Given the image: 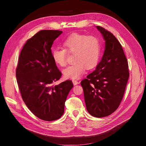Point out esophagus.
<instances>
[{
  "instance_id": "esophagus-1",
  "label": "esophagus",
  "mask_w": 146,
  "mask_h": 146,
  "mask_svg": "<svg viewBox=\"0 0 146 146\" xmlns=\"http://www.w3.org/2000/svg\"><path fill=\"white\" fill-rule=\"evenodd\" d=\"M72 83L74 84V85H77V84H78V82L77 80H72Z\"/></svg>"
}]
</instances>
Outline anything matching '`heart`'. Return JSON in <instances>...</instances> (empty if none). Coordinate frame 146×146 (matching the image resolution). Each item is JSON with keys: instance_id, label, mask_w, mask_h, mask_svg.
I'll return each mask as SVG.
<instances>
[{"instance_id": "heart-1", "label": "heart", "mask_w": 146, "mask_h": 146, "mask_svg": "<svg viewBox=\"0 0 146 146\" xmlns=\"http://www.w3.org/2000/svg\"><path fill=\"white\" fill-rule=\"evenodd\" d=\"M63 44L65 48H54L52 52V57L56 65L64 66L66 64V50L70 54H74V63L63 70L65 78H80L86 68L91 69L99 63L102 54V44L98 37L74 33L64 39Z\"/></svg>"}]
</instances>
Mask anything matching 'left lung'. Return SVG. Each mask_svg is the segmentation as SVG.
<instances>
[{
    "label": "left lung",
    "mask_w": 146,
    "mask_h": 146,
    "mask_svg": "<svg viewBox=\"0 0 146 146\" xmlns=\"http://www.w3.org/2000/svg\"><path fill=\"white\" fill-rule=\"evenodd\" d=\"M105 41V50L96 69L81 82L86 110L91 116L103 117L120 105L129 77L127 60L120 42L107 30L96 26Z\"/></svg>",
    "instance_id": "1"
}]
</instances>
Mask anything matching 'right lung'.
<instances>
[{
    "mask_svg": "<svg viewBox=\"0 0 146 146\" xmlns=\"http://www.w3.org/2000/svg\"><path fill=\"white\" fill-rule=\"evenodd\" d=\"M62 31L41 30L28 39L22 49L16 70L17 82L28 108L38 118L55 121L64 113L73 87L71 80L53 85L61 73L52 57L51 47Z\"/></svg>",
    "mask_w": 146,
    "mask_h": 146,
    "instance_id": "right-lung-1",
    "label": "right lung"
}]
</instances>
